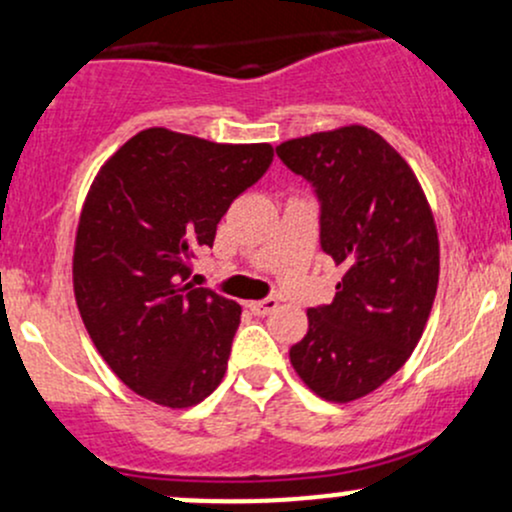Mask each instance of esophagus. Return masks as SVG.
<instances>
[{
	"label": "esophagus",
	"instance_id": "esophagus-1",
	"mask_svg": "<svg viewBox=\"0 0 512 512\" xmlns=\"http://www.w3.org/2000/svg\"><path fill=\"white\" fill-rule=\"evenodd\" d=\"M277 306H279V301L272 299V296H267V299H262V301H250V303H247V308H250V311L255 313V316H269V313H272V311H277Z\"/></svg>",
	"mask_w": 512,
	"mask_h": 512
}]
</instances>
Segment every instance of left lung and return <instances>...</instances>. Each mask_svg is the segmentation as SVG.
<instances>
[{"label": "left lung", "instance_id": "left-lung-1", "mask_svg": "<svg viewBox=\"0 0 512 512\" xmlns=\"http://www.w3.org/2000/svg\"><path fill=\"white\" fill-rule=\"evenodd\" d=\"M277 155L313 187L320 247L345 269L335 299L308 308L289 359L320 398L355 401L406 364L428 323L440 277L432 211L408 162L364 126L286 140Z\"/></svg>", "mask_w": 512, "mask_h": 512}]
</instances>
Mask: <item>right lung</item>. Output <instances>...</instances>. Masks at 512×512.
Here are the masks:
<instances>
[{"label": "right lung", "mask_w": 512, "mask_h": 512, "mask_svg": "<svg viewBox=\"0 0 512 512\" xmlns=\"http://www.w3.org/2000/svg\"><path fill=\"white\" fill-rule=\"evenodd\" d=\"M272 157L267 143L148 128L94 179L77 228L75 299L99 355L148 401L189 408L221 384L240 306L189 284L192 260Z\"/></svg>", "instance_id": "add662e5"}]
</instances>
